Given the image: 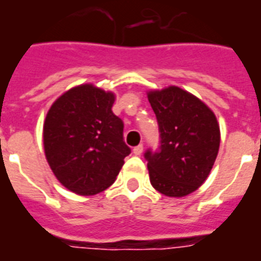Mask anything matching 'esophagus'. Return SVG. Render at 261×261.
<instances>
[{
    "label": "esophagus",
    "mask_w": 261,
    "mask_h": 261,
    "mask_svg": "<svg viewBox=\"0 0 261 261\" xmlns=\"http://www.w3.org/2000/svg\"><path fill=\"white\" fill-rule=\"evenodd\" d=\"M133 153H135V155H141V153H143V145H137V147H135V148H133Z\"/></svg>",
    "instance_id": "esophagus-1"
}]
</instances>
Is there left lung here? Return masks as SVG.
<instances>
[{"mask_svg": "<svg viewBox=\"0 0 261 261\" xmlns=\"http://www.w3.org/2000/svg\"><path fill=\"white\" fill-rule=\"evenodd\" d=\"M158 120L161 149L145 152L149 181L169 197L199 189L211 173L221 144L214 112L191 92L170 86L147 92Z\"/></svg>", "mask_w": 261, "mask_h": 261, "instance_id": "obj_1", "label": "left lung"}]
</instances>
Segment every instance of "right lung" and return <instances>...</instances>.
I'll list each match as a JSON object with an SVG mask.
<instances>
[{
	"label": "right lung",
	"mask_w": 261,
	"mask_h": 261,
	"mask_svg": "<svg viewBox=\"0 0 261 261\" xmlns=\"http://www.w3.org/2000/svg\"><path fill=\"white\" fill-rule=\"evenodd\" d=\"M116 95L94 84H80L54 100L43 124L47 163L73 193L92 196L108 189L130 148L124 124L113 113Z\"/></svg>",
	"instance_id": "right-lung-1"
}]
</instances>
